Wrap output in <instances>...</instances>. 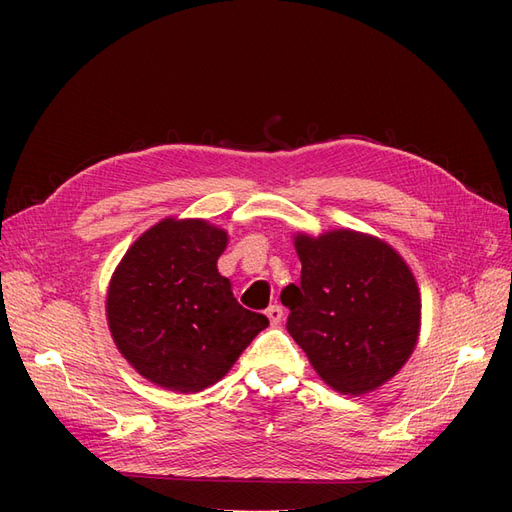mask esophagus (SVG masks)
I'll return each instance as SVG.
<instances>
[{"label": "esophagus", "mask_w": 512, "mask_h": 512, "mask_svg": "<svg viewBox=\"0 0 512 512\" xmlns=\"http://www.w3.org/2000/svg\"><path fill=\"white\" fill-rule=\"evenodd\" d=\"M267 318L271 320V324H280L284 318V309L280 305H269L267 307Z\"/></svg>", "instance_id": "34e87169"}]
</instances>
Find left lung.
Returning a JSON list of instances; mask_svg holds the SVG:
<instances>
[{
    "instance_id": "left-lung-1",
    "label": "left lung",
    "mask_w": 512,
    "mask_h": 512,
    "mask_svg": "<svg viewBox=\"0 0 512 512\" xmlns=\"http://www.w3.org/2000/svg\"><path fill=\"white\" fill-rule=\"evenodd\" d=\"M301 284L282 290L286 329L316 374L344 395L378 389L404 367L421 329V294L389 243L356 230L297 235Z\"/></svg>"
}]
</instances>
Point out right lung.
I'll use <instances>...</instances> for the list:
<instances>
[{"instance_id":"1","label":"right lung","mask_w":512,"mask_h":512,"mask_svg":"<svg viewBox=\"0 0 512 512\" xmlns=\"http://www.w3.org/2000/svg\"><path fill=\"white\" fill-rule=\"evenodd\" d=\"M226 230L166 218L138 237L111 277L108 329L138 374L177 393H198L228 374L265 314L239 305L218 273Z\"/></svg>"}]
</instances>
